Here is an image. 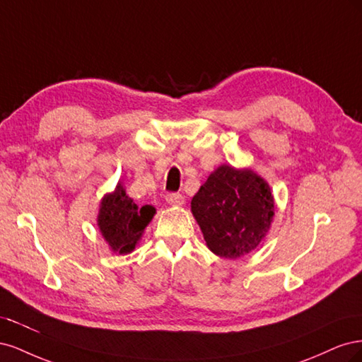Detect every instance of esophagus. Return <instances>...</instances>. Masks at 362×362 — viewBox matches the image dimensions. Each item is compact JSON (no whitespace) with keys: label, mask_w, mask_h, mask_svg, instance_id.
Wrapping results in <instances>:
<instances>
[{"label":"esophagus","mask_w":362,"mask_h":362,"mask_svg":"<svg viewBox=\"0 0 362 362\" xmlns=\"http://www.w3.org/2000/svg\"><path fill=\"white\" fill-rule=\"evenodd\" d=\"M166 202H168L169 205H177V206H180V205L184 204V196L180 194V193H168V194H166Z\"/></svg>","instance_id":"34e87169"}]
</instances>
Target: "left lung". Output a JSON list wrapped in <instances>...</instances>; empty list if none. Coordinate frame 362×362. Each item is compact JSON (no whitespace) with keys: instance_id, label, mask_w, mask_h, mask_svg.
<instances>
[{"instance_id":"8db88e82","label":"left lung","mask_w":362,"mask_h":362,"mask_svg":"<svg viewBox=\"0 0 362 362\" xmlns=\"http://www.w3.org/2000/svg\"><path fill=\"white\" fill-rule=\"evenodd\" d=\"M205 243L222 258H240L269 233L275 202L269 184L250 169L218 166L192 199Z\"/></svg>"}]
</instances>
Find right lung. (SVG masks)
Instances as JSON below:
<instances>
[{
  "instance_id": "add662e5",
  "label": "right lung",
  "mask_w": 362,
  "mask_h": 362,
  "mask_svg": "<svg viewBox=\"0 0 362 362\" xmlns=\"http://www.w3.org/2000/svg\"><path fill=\"white\" fill-rule=\"evenodd\" d=\"M154 214V206H137L127 194L124 185L117 182L115 192L107 193L101 201L98 226L113 252L129 254Z\"/></svg>"
}]
</instances>
